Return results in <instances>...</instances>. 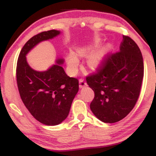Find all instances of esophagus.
I'll use <instances>...</instances> for the list:
<instances>
[{"label":"esophagus","mask_w":156,"mask_h":156,"mask_svg":"<svg viewBox=\"0 0 156 156\" xmlns=\"http://www.w3.org/2000/svg\"><path fill=\"white\" fill-rule=\"evenodd\" d=\"M87 85V82L83 78H80L79 79V87L80 88H83V87Z\"/></svg>","instance_id":"1"}]
</instances>
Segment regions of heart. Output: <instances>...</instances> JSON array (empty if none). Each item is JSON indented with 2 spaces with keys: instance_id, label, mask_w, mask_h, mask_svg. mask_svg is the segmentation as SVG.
<instances>
[{
  "instance_id": "1",
  "label": "heart",
  "mask_w": 156,
  "mask_h": 156,
  "mask_svg": "<svg viewBox=\"0 0 156 156\" xmlns=\"http://www.w3.org/2000/svg\"><path fill=\"white\" fill-rule=\"evenodd\" d=\"M101 44L99 42H96L92 45L83 48V49L80 50L78 51V53L80 55H82V56H89V55H92L89 58V64L91 67L96 68L98 66H100V64L102 63L103 58H104L105 53H106L107 51L108 50V48L106 49L103 50V51L94 53L97 50H98L101 48ZM78 63H79V60H78L77 55L73 53H69L67 57V64L71 72H76L77 70V68H78Z\"/></svg>"
}]
</instances>
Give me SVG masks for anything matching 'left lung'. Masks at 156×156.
I'll use <instances>...</instances> for the list:
<instances>
[{"label":"left lung","instance_id":"1","mask_svg":"<svg viewBox=\"0 0 156 156\" xmlns=\"http://www.w3.org/2000/svg\"><path fill=\"white\" fill-rule=\"evenodd\" d=\"M120 51L105 55L95 73L86 76L94 92L90 108L103 122L125 118L135 106L144 77V62L137 44L122 36Z\"/></svg>","mask_w":156,"mask_h":156}]
</instances>
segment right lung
Returning a JSON list of instances; mask_svg holds the SVG:
<instances>
[{
  "instance_id": "right-lung-1",
  "label": "right lung",
  "mask_w": 156,
  "mask_h": 156,
  "mask_svg": "<svg viewBox=\"0 0 156 156\" xmlns=\"http://www.w3.org/2000/svg\"><path fill=\"white\" fill-rule=\"evenodd\" d=\"M56 30L43 31L34 36L23 46L17 59L16 78L20 95L28 112L39 122L56 125L67 118L73 101L79 88L78 80L70 78L56 61L44 72H38L30 67L26 55L30 50L42 41L56 37Z\"/></svg>"
}]
</instances>
